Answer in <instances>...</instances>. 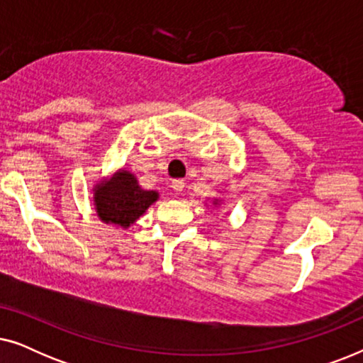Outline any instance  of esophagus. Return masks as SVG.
<instances>
[{"label": "esophagus", "instance_id": "obj_1", "mask_svg": "<svg viewBox=\"0 0 363 363\" xmlns=\"http://www.w3.org/2000/svg\"><path fill=\"white\" fill-rule=\"evenodd\" d=\"M172 188L175 191L180 193V191H183V188H185V182H183V180H173L172 182Z\"/></svg>", "mask_w": 363, "mask_h": 363}]
</instances>
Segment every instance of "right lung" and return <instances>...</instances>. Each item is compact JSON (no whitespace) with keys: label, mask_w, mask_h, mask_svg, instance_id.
Wrapping results in <instances>:
<instances>
[{"label":"right lung","mask_w":363,"mask_h":363,"mask_svg":"<svg viewBox=\"0 0 363 363\" xmlns=\"http://www.w3.org/2000/svg\"><path fill=\"white\" fill-rule=\"evenodd\" d=\"M94 205L97 216L104 223L128 228L140 218L152 203L157 201V191H147L138 186L130 172L122 170L94 190Z\"/></svg>","instance_id":"add662e5"}]
</instances>
